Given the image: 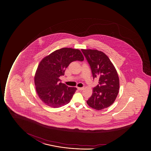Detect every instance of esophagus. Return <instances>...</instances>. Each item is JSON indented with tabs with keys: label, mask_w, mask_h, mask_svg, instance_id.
<instances>
[{
	"label": "esophagus",
	"mask_w": 151,
	"mask_h": 151,
	"mask_svg": "<svg viewBox=\"0 0 151 151\" xmlns=\"http://www.w3.org/2000/svg\"><path fill=\"white\" fill-rule=\"evenodd\" d=\"M77 89L79 90H83L84 89V87H77Z\"/></svg>",
	"instance_id": "1"
}]
</instances>
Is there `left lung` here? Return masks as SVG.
Here are the masks:
<instances>
[{
    "label": "left lung",
    "mask_w": 151,
    "mask_h": 151,
    "mask_svg": "<svg viewBox=\"0 0 151 151\" xmlns=\"http://www.w3.org/2000/svg\"><path fill=\"white\" fill-rule=\"evenodd\" d=\"M90 65L93 79L98 78L99 84L93 88L91 96L87 101L90 107L100 110L114 104L119 89L116 70L107 55L97 50L81 49Z\"/></svg>",
    "instance_id": "8db88e82"
}]
</instances>
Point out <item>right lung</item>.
Returning a JSON list of instances; mask_svg holds the SVG:
<instances>
[{
    "instance_id": "right-lung-1",
    "label": "right lung",
    "mask_w": 151,
    "mask_h": 151,
    "mask_svg": "<svg viewBox=\"0 0 151 151\" xmlns=\"http://www.w3.org/2000/svg\"><path fill=\"white\" fill-rule=\"evenodd\" d=\"M77 60H84L79 50L63 47L52 52L40 62L35 75V84L38 96L46 105L58 108L70 101L77 88L59 83V77L64 75L70 63Z\"/></svg>"
}]
</instances>
